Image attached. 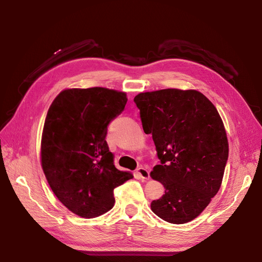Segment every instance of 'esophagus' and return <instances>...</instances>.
<instances>
[{
    "label": "esophagus",
    "instance_id": "34e87169",
    "mask_svg": "<svg viewBox=\"0 0 262 262\" xmlns=\"http://www.w3.org/2000/svg\"><path fill=\"white\" fill-rule=\"evenodd\" d=\"M137 173L140 176L141 179H143V180H148V179H149V172H148V170L145 169L144 167L138 168Z\"/></svg>",
    "mask_w": 262,
    "mask_h": 262
}]
</instances>
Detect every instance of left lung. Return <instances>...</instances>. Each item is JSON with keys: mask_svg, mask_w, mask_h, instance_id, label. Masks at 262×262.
Returning a JSON list of instances; mask_svg holds the SVG:
<instances>
[{"mask_svg": "<svg viewBox=\"0 0 262 262\" xmlns=\"http://www.w3.org/2000/svg\"><path fill=\"white\" fill-rule=\"evenodd\" d=\"M143 130L152 134L161 165L150 177L165 194L150 209L171 224L194 220L220 190L228 158L223 121L200 92L167 89L134 97Z\"/></svg>", "mask_w": 262, "mask_h": 262, "instance_id": "left-lung-1", "label": "left lung"}]
</instances>
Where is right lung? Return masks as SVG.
I'll return each instance as SVG.
<instances>
[{"mask_svg":"<svg viewBox=\"0 0 262 262\" xmlns=\"http://www.w3.org/2000/svg\"><path fill=\"white\" fill-rule=\"evenodd\" d=\"M123 92L92 87L62 91L47 114L41 166L60 202L92 219L115 204L114 189L133 178L119 170L106 142L107 126L126 104Z\"/></svg>","mask_w":262,"mask_h":262,"instance_id":"add662e5","label":"right lung"}]
</instances>
